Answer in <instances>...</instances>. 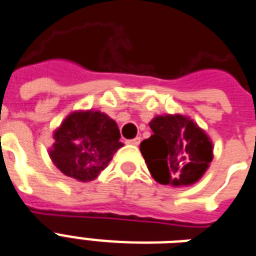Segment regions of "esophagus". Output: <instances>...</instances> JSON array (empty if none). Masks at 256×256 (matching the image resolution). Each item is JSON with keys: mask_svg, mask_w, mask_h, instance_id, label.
<instances>
[{"mask_svg": "<svg viewBox=\"0 0 256 256\" xmlns=\"http://www.w3.org/2000/svg\"><path fill=\"white\" fill-rule=\"evenodd\" d=\"M140 142H141V138L140 137H136L133 138V140H128V141H126V144H128V145H136V146L140 145Z\"/></svg>", "mask_w": 256, "mask_h": 256, "instance_id": "1", "label": "esophagus"}]
</instances>
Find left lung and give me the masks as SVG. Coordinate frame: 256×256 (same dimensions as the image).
Wrapping results in <instances>:
<instances>
[{
  "label": "left lung",
  "instance_id": "left-lung-1",
  "mask_svg": "<svg viewBox=\"0 0 256 256\" xmlns=\"http://www.w3.org/2000/svg\"><path fill=\"white\" fill-rule=\"evenodd\" d=\"M153 134L140 145L156 182L187 187L200 180L213 160V142L205 130L180 114L157 115L149 122Z\"/></svg>",
  "mask_w": 256,
  "mask_h": 256
}]
</instances>
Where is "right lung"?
Instances as JSON below:
<instances>
[{
    "label": "right lung",
    "instance_id": "obj_1",
    "mask_svg": "<svg viewBox=\"0 0 256 256\" xmlns=\"http://www.w3.org/2000/svg\"><path fill=\"white\" fill-rule=\"evenodd\" d=\"M52 138L51 162L64 175L78 182L96 179L123 146L116 122L94 110L70 112Z\"/></svg>",
    "mask_w": 256,
    "mask_h": 256
}]
</instances>
